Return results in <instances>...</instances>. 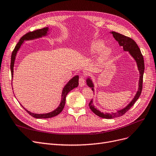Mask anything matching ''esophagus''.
Here are the masks:
<instances>
[{"mask_svg": "<svg viewBox=\"0 0 156 156\" xmlns=\"http://www.w3.org/2000/svg\"><path fill=\"white\" fill-rule=\"evenodd\" d=\"M79 85L80 87H83L85 85V76H80L79 78Z\"/></svg>", "mask_w": 156, "mask_h": 156, "instance_id": "34e87169", "label": "esophagus"}]
</instances>
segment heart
<instances>
[{
    "instance_id": "obj_1",
    "label": "heart",
    "mask_w": 156,
    "mask_h": 156,
    "mask_svg": "<svg viewBox=\"0 0 156 156\" xmlns=\"http://www.w3.org/2000/svg\"><path fill=\"white\" fill-rule=\"evenodd\" d=\"M104 47V43L101 40H96L93 42L90 46L89 51L91 54L98 53ZM109 54V51L107 49H103L101 51V55L102 57H106Z\"/></svg>"
}]
</instances>
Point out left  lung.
Returning a JSON list of instances; mask_svg holds the SVG:
<instances>
[{"label":"left lung","instance_id":"left-lung-1","mask_svg":"<svg viewBox=\"0 0 156 156\" xmlns=\"http://www.w3.org/2000/svg\"><path fill=\"white\" fill-rule=\"evenodd\" d=\"M112 34L114 38L116 40V41L118 42L119 45L123 46L124 51H129L130 54L133 56L134 58L136 60L137 67H138V69H139V71L140 73V82H139V88H138V90L137 92L135 97L125 108L122 109V110L120 111H118L116 113L110 114V113L101 112L100 111L97 110V109L94 107L93 100H90V103H89V106L90 108V110L93 111L96 115H97V116H98L99 117H101L103 118H105V119H111L114 118L122 116L134 105L135 102L137 101L138 98H139V97L141 94V91L143 89V73H144V71H145V64H144L143 56L141 53L139 47H138V45H137V44L136 43L134 40L130 37L125 36L123 34H122L119 33L112 31ZM87 84L89 87L92 88V90L94 92L93 83L89 78L87 80Z\"/></svg>","mask_w":156,"mask_h":156}]
</instances>
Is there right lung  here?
Here are the masks:
<instances>
[{"mask_svg": "<svg viewBox=\"0 0 156 156\" xmlns=\"http://www.w3.org/2000/svg\"><path fill=\"white\" fill-rule=\"evenodd\" d=\"M48 31V27H44L42 29H40V30H34L33 31H30L27 33L26 34H24V36L22 37L19 40V42L17 43L16 45L15 49H13L12 54H11V65H10V68H11V77L13 78V67H14V62L15 60V56L16 55L17 51L20 48L21 45L22 44L24 40H32L34 38H37L39 37H42V36H45L47 34V32ZM78 80H79V76H75L73 77L70 81H69L66 85L64 87V88L62 90V100L61 103L59 105V107H58L56 109H55V111L53 112H51L47 114H34L29 112L26 109H24L26 111V112L31 115V116L35 118H50L52 117H54L57 116L58 114H59L63 109V107L65 106V103H66V96L69 93V91H71L72 89H73L75 87H77L78 85Z\"/></svg>", "mask_w": 156, "mask_h": 156, "instance_id": "right-lung-1", "label": "right lung"}]
</instances>
